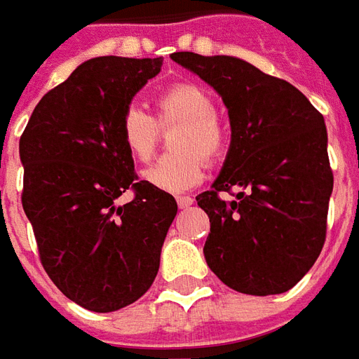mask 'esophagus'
Masks as SVG:
<instances>
[{
  "label": "esophagus",
  "mask_w": 359,
  "mask_h": 359,
  "mask_svg": "<svg viewBox=\"0 0 359 359\" xmlns=\"http://www.w3.org/2000/svg\"><path fill=\"white\" fill-rule=\"evenodd\" d=\"M194 203V198H190V196H179L177 198V205H179L180 210H184L188 205H192Z\"/></svg>",
  "instance_id": "esophagus-1"
}]
</instances>
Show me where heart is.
I'll return each instance as SVG.
<instances>
[{"mask_svg": "<svg viewBox=\"0 0 359 359\" xmlns=\"http://www.w3.org/2000/svg\"><path fill=\"white\" fill-rule=\"evenodd\" d=\"M156 115L130 107L121 118V142L128 157L136 163H148L159 128L179 126L171 138L172 154L159 157L142 172L144 180L163 192H184L200 184L205 172L206 157L215 163L225 156L229 136L215 115V102L194 82H177L161 90L154 100Z\"/></svg>", "mask_w": 359, "mask_h": 359, "instance_id": "b5f03b06", "label": "heart"}]
</instances>
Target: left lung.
I'll use <instances>...</instances> for the list:
<instances>
[{"mask_svg": "<svg viewBox=\"0 0 359 359\" xmlns=\"http://www.w3.org/2000/svg\"><path fill=\"white\" fill-rule=\"evenodd\" d=\"M223 97L233 140L211 190L196 196L210 217L203 256L236 292L290 290L321 254L332 171L323 115L290 82L229 55L177 51ZM241 192L233 203L218 196Z\"/></svg>", "mask_w": 359, "mask_h": 359, "instance_id": "8db88e82", "label": "left lung"}]
</instances>
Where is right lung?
<instances>
[{
  "mask_svg": "<svg viewBox=\"0 0 359 359\" xmlns=\"http://www.w3.org/2000/svg\"><path fill=\"white\" fill-rule=\"evenodd\" d=\"M163 59L95 57L38 102L19 154L22 210L53 285L90 311H115L148 292L167 231L171 194L138 180L121 118ZM126 189L133 203H114Z\"/></svg>",
  "mask_w": 359,
  "mask_h": 359,
  "instance_id": "right-lung-1",
  "label": "right lung"
}]
</instances>
